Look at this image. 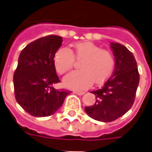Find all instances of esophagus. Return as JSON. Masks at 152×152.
Here are the masks:
<instances>
[{
  "label": "esophagus",
  "mask_w": 152,
  "mask_h": 152,
  "mask_svg": "<svg viewBox=\"0 0 152 152\" xmlns=\"http://www.w3.org/2000/svg\"><path fill=\"white\" fill-rule=\"evenodd\" d=\"M74 93L76 94H78V95H83L85 94L84 91H79V90H76V91H74Z\"/></svg>",
  "instance_id": "34e87169"
}]
</instances>
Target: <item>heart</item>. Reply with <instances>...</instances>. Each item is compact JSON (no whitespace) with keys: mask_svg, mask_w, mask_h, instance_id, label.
Returning <instances> with one entry per match:
<instances>
[{"mask_svg":"<svg viewBox=\"0 0 152 152\" xmlns=\"http://www.w3.org/2000/svg\"><path fill=\"white\" fill-rule=\"evenodd\" d=\"M75 58L82 59L79 71H73L63 78L64 86L74 89H85L93 82L101 85L111 76L115 66L112 53L91 41H82L74 45V52L66 47L57 50L53 57L55 69L59 74L69 71L74 65Z\"/></svg>","mask_w":152,"mask_h":152,"instance_id":"b5f03b06","label":"heart"}]
</instances>
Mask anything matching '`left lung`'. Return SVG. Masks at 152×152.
I'll return each instance as SVG.
<instances>
[{
    "instance_id": "8db88e82",
    "label": "left lung",
    "mask_w": 152,
    "mask_h": 152,
    "mask_svg": "<svg viewBox=\"0 0 152 152\" xmlns=\"http://www.w3.org/2000/svg\"><path fill=\"white\" fill-rule=\"evenodd\" d=\"M115 57V70L101 89L92 91L96 101L86 107L87 114L96 121L111 122L122 116L134 104L139 73L134 54L120 43H111Z\"/></svg>"
}]
</instances>
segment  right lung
<instances>
[{
	"label": "right lung",
	"instance_id": "right-lung-1",
	"mask_svg": "<svg viewBox=\"0 0 152 152\" xmlns=\"http://www.w3.org/2000/svg\"><path fill=\"white\" fill-rule=\"evenodd\" d=\"M62 42L58 36L39 38L28 44L18 57L14 74L15 99L25 112L36 117L53 115L70 94L53 86L60 82L53 57Z\"/></svg>",
	"mask_w": 152,
	"mask_h": 152
}]
</instances>
